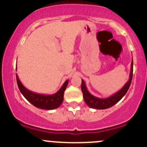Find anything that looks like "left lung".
<instances>
[{
	"label": "left lung",
	"mask_w": 147,
	"mask_h": 147,
	"mask_svg": "<svg viewBox=\"0 0 147 147\" xmlns=\"http://www.w3.org/2000/svg\"><path fill=\"white\" fill-rule=\"evenodd\" d=\"M132 75H133V60L131 61V70H130L129 74V79L127 81L124 85V87L117 92L115 94L113 95L110 96V97H107V98L102 99L99 98V97H94V95L91 94L90 92L87 90V87H86L85 82L84 80H82V84H81V90H82L83 97H84V100L85 103L88 105L90 107L93 108V109H107V108L111 107L115 104L117 103L125 95L127 92L128 91L129 88L131 84V80H132Z\"/></svg>",
	"instance_id": "left-lung-1"
}]
</instances>
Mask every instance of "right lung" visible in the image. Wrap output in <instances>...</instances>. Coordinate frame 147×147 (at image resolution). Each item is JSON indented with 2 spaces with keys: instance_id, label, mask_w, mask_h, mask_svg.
<instances>
[{
  "instance_id": "obj_1",
  "label": "right lung",
  "mask_w": 147,
  "mask_h": 147,
  "mask_svg": "<svg viewBox=\"0 0 147 147\" xmlns=\"http://www.w3.org/2000/svg\"><path fill=\"white\" fill-rule=\"evenodd\" d=\"M16 80L19 90L25 98L35 107L43 109H54L61 105L63 101L64 92L69 82L68 80L65 81L61 88L55 94H42L28 90L20 82L17 75H16Z\"/></svg>"
}]
</instances>
